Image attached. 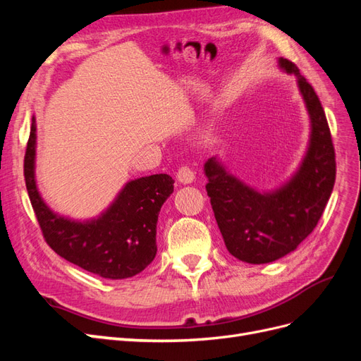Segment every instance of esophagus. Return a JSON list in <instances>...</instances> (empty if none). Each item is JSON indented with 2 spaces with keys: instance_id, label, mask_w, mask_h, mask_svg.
<instances>
[{
  "instance_id": "esophagus-1",
  "label": "esophagus",
  "mask_w": 361,
  "mask_h": 361,
  "mask_svg": "<svg viewBox=\"0 0 361 361\" xmlns=\"http://www.w3.org/2000/svg\"><path fill=\"white\" fill-rule=\"evenodd\" d=\"M194 178H195V174L188 166H182L178 170V180L180 183H191L194 180Z\"/></svg>"
}]
</instances>
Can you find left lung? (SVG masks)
Instances as JSON below:
<instances>
[{
	"label": "left lung",
	"mask_w": 361,
	"mask_h": 361,
	"mask_svg": "<svg viewBox=\"0 0 361 361\" xmlns=\"http://www.w3.org/2000/svg\"><path fill=\"white\" fill-rule=\"evenodd\" d=\"M279 63L297 75L312 122L300 170L277 191L260 194L228 174L215 158L204 164L206 191L228 253L256 265L286 256L313 232L336 180L334 146L319 97L297 64L288 59Z\"/></svg>",
	"instance_id": "8db88e82"
}]
</instances>
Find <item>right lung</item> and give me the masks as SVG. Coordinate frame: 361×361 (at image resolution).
<instances>
[{
    "instance_id": "obj_1",
    "label": "right lung",
    "mask_w": 361,
    "mask_h": 361,
    "mask_svg": "<svg viewBox=\"0 0 361 361\" xmlns=\"http://www.w3.org/2000/svg\"><path fill=\"white\" fill-rule=\"evenodd\" d=\"M36 120H31L24 158L30 202L47 244L71 264L104 279H128L143 271L157 255L161 206L173 192L169 174L130 180L97 220L72 221L54 214L42 200L35 180Z\"/></svg>"
}]
</instances>
